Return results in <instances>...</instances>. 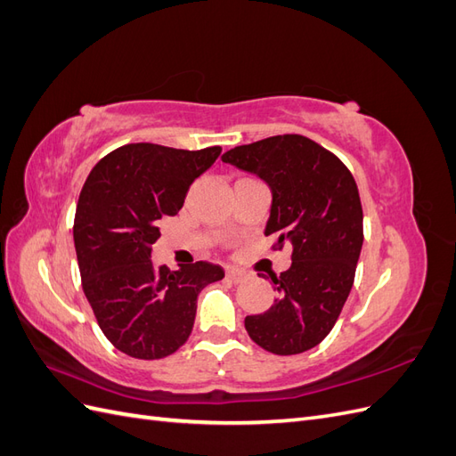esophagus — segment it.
<instances>
[{
    "instance_id": "34e87169",
    "label": "esophagus",
    "mask_w": 456,
    "mask_h": 456,
    "mask_svg": "<svg viewBox=\"0 0 456 456\" xmlns=\"http://www.w3.org/2000/svg\"><path fill=\"white\" fill-rule=\"evenodd\" d=\"M226 278H228L230 281H233V283H241V281L247 280V273L241 272V270H238V268H228V270H226Z\"/></svg>"
}]
</instances>
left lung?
Instances as JSON below:
<instances>
[{"mask_svg": "<svg viewBox=\"0 0 456 456\" xmlns=\"http://www.w3.org/2000/svg\"><path fill=\"white\" fill-rule=\"evenodd\" d=\"M224 163L253 173L272 190L266 236L293 247L291 268L272 281L270 310L245 317L260 348L278 355L317 346L335 327L354 285L363 245L360 191L335 154L302 134H278L228 150Z\"/></svg>", "mask_w": 456, "mask_h": 456, "instance_id": "8db88e82", "label": "left lung"}]
</instances>
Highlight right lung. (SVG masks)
Wrapping results in <instances>:
<instances>
[{"instance_id":"obj_1","label":"right lung","mask_w":456,"mask_h":456,"mask_svg":"<svg viewBox=\"0 0 456 456\" xmlns=\"http://www.w3.org/2000/svg\"><path fill=\"white\" fill-rule=\"evenodd\" d=\"M220 151L126 144L96 163L81 188L74 218L81 285L104 337L136 360H161L181 348L200 291L224 278L211 262L171 272L150 260L159 223L181 211L191 183Z\"/></svg>"}]
</instances>
